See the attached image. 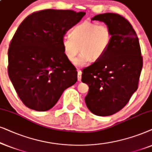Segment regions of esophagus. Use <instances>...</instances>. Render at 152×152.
<instances>
[{
	"mask_svg": "<svg viewBox=\"0 0 152 152\" xmlns=\"http://www.w3.org/2000/svg\"><path fill=\"white\" fill-rule=\"evenodd\" d=\"M81 75H82L81 71L78 70V81H80V80H81Z\"/></svg>",
	"mask_w": 152,
	"mask_h": 152,
	"instance_id": "esophagus-1",
	"label": "esophagus"
}]
</instances>
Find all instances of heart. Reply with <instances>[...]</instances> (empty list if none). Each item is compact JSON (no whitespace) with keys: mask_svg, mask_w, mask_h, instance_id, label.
<instances>
[{"mask_svg":"<svg viewBox=\"0 0 152 152\" xmlns=\"http://www.w3.org/2000/svg\"><path fill=\"white\" fill-rule=\"evenodd\" d=\"M70 36L62 39V46L69 60L73 61L79 52V56L75 60L76 66H84L90 61H95L103 57L110 47L112 34L108 26L85 21L75 26L71 30Z\"/></svg>","mask_w":152,"mask_h":152,"instance_id":"b5f03b06","label":"heart"}]
</instances>
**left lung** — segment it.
Segmentation results:
<instances>
[{
  "mask_svg": "<svg viewBox=\"0 0 152 152\" xmlns=\"http://www.w3.org/2000/svg\"><path fill=\"white\" fill-rule=\"evenodd\" d=\"M92 20L104 22L112 40L104 56L83 69L81 80L89 86L85 101L93 114L109 116L124 108L137 90L142 58L136 32L125 18L105 13Z\"/></svg>",
  "mask_w": 152,
  "mask_h": 152,
  "instance_id": "1",
  "label": "left lung"
}]
</instances>
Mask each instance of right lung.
<instances>
[{"mask_svg": "<svg viewBox=\"0 0 152 152\" xmlns=\"http://www.w3.org/2000/svg\"><path fill=\"white\" fill-rule=\"evenodd\" d=\"M86 13L44 10L22 21L8 50V74L28 108H52L64 90L77 81V71L66 58L62 39Z\"/></svg>", "mask_w": 152, "mask_h": 152, "instance_id": "1", "label": "right lung"}]
</instances>
